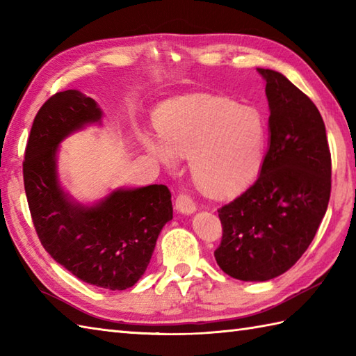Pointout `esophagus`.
Wrapping results in <instances>:
<instances>
[{
    "mask_svg": "<svg viewBox=\"0 0 356 356\" xmlns=\"http://www.w3.org/2000/svg\"><path fill=\"white\" fill-rule=\"evenodd\" d=\"M174 208H176L177 213L180 214H193L195 213V203L191 200V197H188L185 194H179L176 197V203H174Z\"/></svg>",
    "mask_w": 356,
    "mask_h": 356,
    "instance_id": "obj_1",
    "label": "esophagus"
}]
</instances>
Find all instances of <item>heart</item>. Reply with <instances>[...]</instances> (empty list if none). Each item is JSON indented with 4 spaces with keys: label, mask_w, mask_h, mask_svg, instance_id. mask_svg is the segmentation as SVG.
<instances>
[{
    "label": "heart",
    "mask_w": 356,
    "mask_h": 356,
    "mask_svg": "<svg viewBox=\"0 0 356 356\" xmlns=\"http://www.w3.org/2000/svg\"><path fill=\"white\" fill-rule=\"evenodd\" d=\"M159 136H143L148 153L174 168L190 159L194 184L211 197H231L260 172L268 143L263 116L209 95L166 102L156 116Z\"/></svg>",
    "instance_id": "1"
}]
</instances>
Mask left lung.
Segmentation results:
<instances>
[{"instance_id":"obj_1","label":"left lung","mask_w":356,"mask_h":356,"mask_svg":"<svg viewBox=\"0 0 356 356\" xmlns=\"http://www.w3.org/2000/svg\"><path fill=\"white\" fill-rule=\"evenodd\" d=\"M266 81L269 148L252 186L218 209L220 269L241 282H268L306 252L330 197V151L318 108L284 74L257 69Z\"/></svg>"}]
</instances>
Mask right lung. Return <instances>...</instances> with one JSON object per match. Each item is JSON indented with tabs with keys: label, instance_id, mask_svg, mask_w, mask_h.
<instances>
[{
	"label": "right lung",
	"instance_id": "obj_1",
	"mask_svg": "<svg viewBox=\"0 0 356 356\" xmlns=\"http://www.w3.org/2000/svg\"><path fill=\"white\" fill-rule=\"evenodd\" d=\"M104 113L78 90L56 93L38 111L27 142L24 188L38 237L51 259L82 282L124 291L145 274L159 234L172 218L165 185L118 188L95 203L67 193L58 172L59 145Z\"/></svg>",
	"mask_w": 356,
	"mask_h": 356
}]
</instances>
